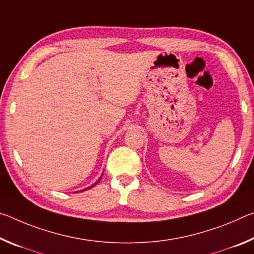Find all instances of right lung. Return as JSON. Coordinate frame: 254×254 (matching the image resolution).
<instances>
[{
  "label": "right lung",
  "instance_id": "obj_1",
  "mask_svg": "<svg viewBox=\"0 0 254 254\" xmlns=\"http://www.w3.org/2000/svg\"><path fill=\"white\" fill-rule=\"evenodd\" d=\"M101 178H102V177H101ZM101 178H100V179H98V180H97V182H96L95 184H94V185H93V186H91V187H94V186H95V185H96V184H97L98 182H100V180H101ZM91 187H88V188H91ZM88 188H86V189H88ZM86 189H84V190H86Z\"/></svg>",
  "mask_w": 254,
  "mask_h": 254
}]
</instances>
